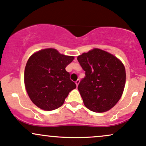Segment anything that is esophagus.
<instances>
[{
  "instance_id": "esophagus-1",
  "label": "esophagus",
  "mask_w": 146,
  "mask_h": 146,
  "mask_svg": "<svg viewBox=\"0 0 146 146\" xmlns=\"http://www.w3.org/2000/svg\"><path fill=\"white\" fill-rule=\"evenodd\" d=\"M79 83H80V80H76V84L77 87H78V84H79Z\"/></svg>"
}]
</instances>
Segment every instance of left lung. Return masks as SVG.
<instances>
[{
	"mask_svg": "<svg viewBox=\"0 0 146 146\" xmlns=\"http://www.w3.org/2000/svg\"><path fill=\"white\" fill-rule=\"evenodd\" d=\"M85 71L78 90L86 108L98 113L111 110L119 101L126 80L125 68L119 59L99 48L78 57Z\"/></svg>",
	"mask_w": 146,
	"mask_h": 146,
	"instance_id": "left-lung-1",
	"label": "left lung"
}]
</instances>
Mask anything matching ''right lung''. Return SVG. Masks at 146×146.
Wrapping results in <instances>:
<instances>
[{"label": "right lung", "mask_w": 146, "mask_h": 146, "mask_svg": "<svg viewBox=\"0 0 146 146\" xmlns=\"http://www.w3.org/2000/svg\"><path fill=\"white\" fill-rule=\"evenodd\" d=\"M73 60V56L61 54L55 48L40 50L30 56L24 71V83L36 107L45 111L56 110L76 89V84L65 69Z\"/></svg>", "instance_id": "obj_1"}]
</instances>
